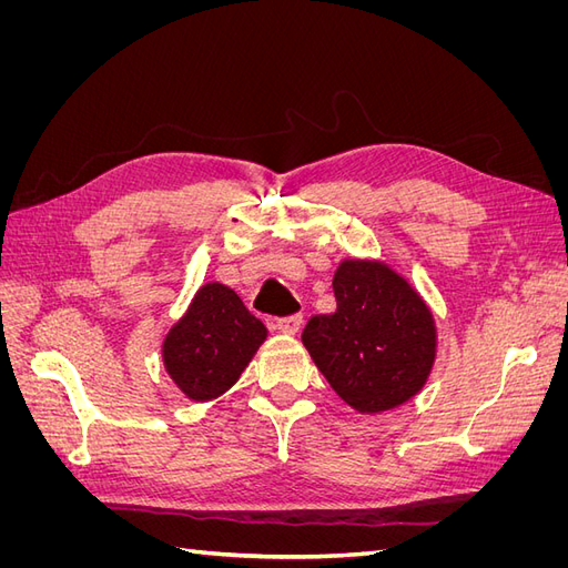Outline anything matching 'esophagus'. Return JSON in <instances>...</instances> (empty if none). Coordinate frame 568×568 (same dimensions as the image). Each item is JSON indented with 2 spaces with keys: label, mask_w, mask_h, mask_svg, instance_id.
<instances>
[{
  "label": "esophagus",
  "mask_w": 568,
  "mask_h": 568,
  "mask_svg": "<svg viewBox=\"0 0 568 568\" xmlns=\"http://www.w3.org/2000/svg\"><path fill=\"white\" fill-rule=\"evenodd\" d=\"M301 324H303V317L301 315H288V317H280L277 320V329L282 332V334H296L298 329H301Z\"/></svg>",
  "instance_id": "esophagus-1"
}]
</instances>
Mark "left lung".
<instances>
[{
	"mask_svg": "<svg viewBox=\"0 0 568 568\" xmlns=\"http://www.w3.org/2000/svg\"><path fill=\"white\" fill-rule=\"evenodd\" d=\"M336 311L315 315L303 346L343 403L363 415L400 407L424 388L436 359V322L424 298L379 261H343Z\"/></svg>",
	"mask_w": 568,
	"mask_h": 568,
	"instance_id": "left-lung-1",
	"label": "left lung"
}]
</instances>
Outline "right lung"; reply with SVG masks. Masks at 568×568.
Returning <instances> with one entry per match:
<instances>
[{"label": "right lung", "instance_id": "right-lung-1", "mask_svg": "<svg viewBox=\"0 0 568 568\" xmlns=\"http://www.w3.org/2000/svg\"><path fill=\"white\" fill-rule=\"evenodd\" d=\"M267 338L265 324L225 284H203L163 341V365L189 400H213L236 384Z\"/></svg>", "mask_w": 568, "mask_h": 568}]
</instances>
